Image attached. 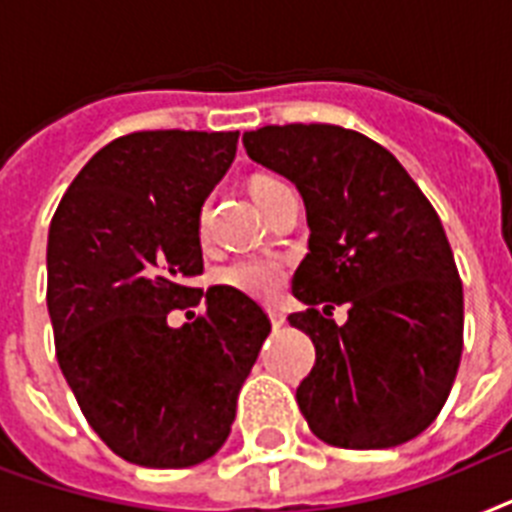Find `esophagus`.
<instances>
[{
  "label": "esophagus",
  "instance_id": "obj_1",
  "mask_svg": "<svg viewBox=\"0 0 512 512\" xmlns=\"http://www.w3.org/2000/svg\"><path fill=\"white\" fill-rule=\"evenodd\" d=\"M266 314H269V319H272V327L274 329H280L282 324H285V314H282L280 308L269 306V308H266Z\"/></svg>",
  "mask_w": 512,
  "mask_h": 512
}]
</instances>
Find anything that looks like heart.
Segmentation results:
<instances>
[{
  "label": "heart",
  "mask_w": 512,
  "mask_h": 512,
  "mask_svg": "<svg viewBox=\"0 0 512 512\" xmlns=\"http://www.w3.org/2000/svg\"><path fill=\"white\" fill-rule=\"evenodd\" d=\"M282 188H287V185L272 175H256L251 180V196L256 198L259 206ZM198 235L201 238L206 235V206L198 214ZM219 282L225 287H232V290H238V293L251 295V298H274L282 290V285H285V266L277 259H269V256L238 259L219 272Z\"/></svg>",
  "instance_id": "obj_1"
}]
</instances>
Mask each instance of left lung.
Instances as JSON below:
<instances>
[{"label":"left lung","instance_id":"1","mask_svg":"<svg viewBox=\"0 0 512 512\" xmlns=\"http://www.w3.org/2000/svg\"><path fill=\"white\" fill-rule=\"evenodd\" d=\"M253 162L293 180L308 253L287 316L316 348L295 398L332 447L382 450L418 437L453 390L463 282L437 211L390 151L340 125H266L243 135ZM349 306L335 325L331 308Z\"/></svg>","mask_w":512,"mask_h":512}]
</instances>
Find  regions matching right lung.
I'll use <instances>...</instances> for the list:
<instances>
[{
  "label": "right lung",
  "instance_id": "add662e5",
  "mask_svg": "<svg viewBox=\"0 0 512 512\" xmlns=\"http://www.w3.org/2000/svg\"><path fill=\"white\" fill-rule=\"evenodd\" d=\"M238 133L138 130L96 151L54 211L46 306L54 348L101 442L146 468H188L225 445L238 392L269 335L246 293L190 287L204 272L198 214ZM207 301L180 330L175 307Z\"/></svg>",
  "mask_w": 512,
  "mask_h": 512
}]
</instances>
